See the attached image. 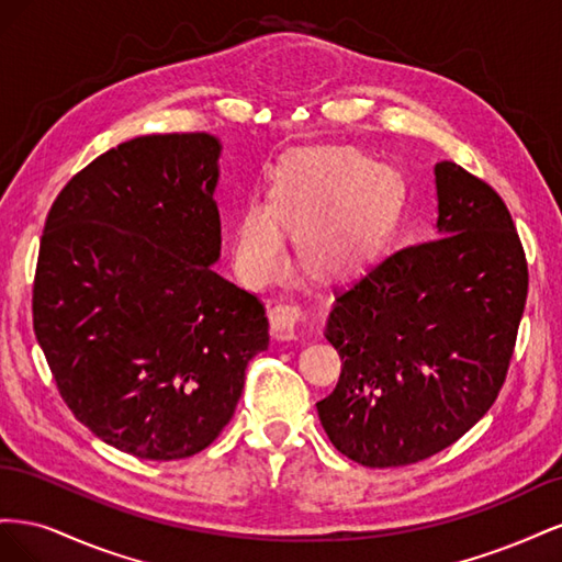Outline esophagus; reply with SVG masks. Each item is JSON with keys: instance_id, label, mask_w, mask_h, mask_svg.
I'll return each instance as SVG.
<instances>
[{"instance_id": "esophagus-1", "label": "esophagus", "mask_w": 562, "mask_h": 562, "mask_svg": "<svg viewBox=\"0 0 562 562\" xmlns=\"http://www.w3.org/2000/svg\"><path fill=\"white\" fill-rule=\"evenodd\" d=\"M269 321H271V330L277 333L279 339H295L300 310L293 307V304H277V307L269 312Z\"/></svg>"}]
</instances>
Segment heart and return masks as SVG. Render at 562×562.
<instances>
[{
	"instance_id": "1",
	"label": "heart",
	"mask_w": 562,
	"mask_h": 562,
	"mask_svg": "<svg viewBox=\"0 0 562 562\" xmlns=\"http://www.w3.org/2000/svg\"><path fill=\"white\" fill-rule=\"evenodd\" d=\"M391 211V180L353 151L297 161L274 182L269 203L248 201L232 225L239 279L262 288L288 269L285 234L300 236L302 262L339 274L375 248Z\"/></svg>"
}]
</instances>
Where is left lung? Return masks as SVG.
Wrapping results in <instances>:
<instances>
[{
  "instance_id": "8db88e82",
  "label": "left lung",
  "mask_w": 562,
  "mask_h": 562,
  "mask_svg": "<svg viewBox=\"0 0 562 562\" xmlns=\"http://www.w3.org/2000/svg\"><path fill=\"white\" fill-rule=\"evenodd\" d=\"M434 176V239L337 291L326 326L342 375L318 419L370 469L422 462L490 411L525 310L527 262L502 196L454 161Z\"/></svg>"
}]
</instances>
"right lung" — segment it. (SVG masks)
I'll use <instances>...</instances> for the list:
<instances>
[{
	"mask_svg": "<svg viewBox=\"0 0 562 562\" xmlns=\"http://www.w3.org/2000/svg\"><path fill=\"white\" fill-rule=\"evenodd\" d=\"M220 155L209 133L140 135L67 182L44 225L37 342L75 417L140 459L209 448L269 345L260 300L213 269Z\"/></svg>",
	"mask_w": 562,
	"mask_h": 562,
	"instance_id": "obj_1",
	"label": "right lung"
}]
</instances>
